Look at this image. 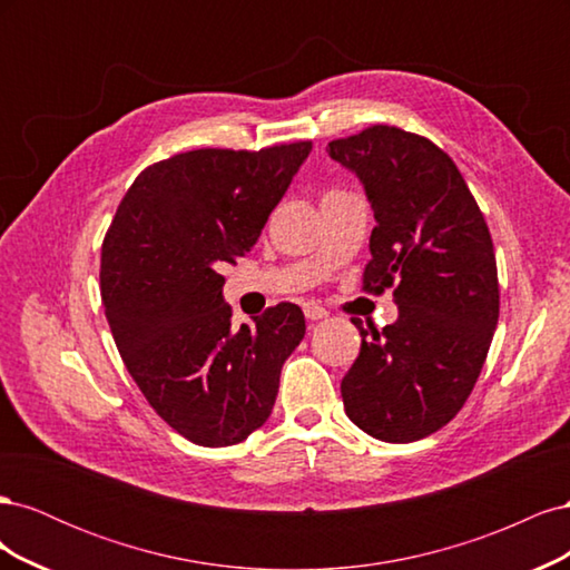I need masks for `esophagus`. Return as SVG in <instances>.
I'll return each instance as SVG.
<instances>
[{"label":"esophagus","instance_id":"obj_1","mask_svg":"<svg viewBox=\"0 0 570 570\" xmlns=\"http://www.w3.org/2000/svg\"><path fill=\"white\" fill-rule=\"evenodd\" d=\"M304 316H306L308 321H321V318L327 316V312H325V308H323L318 302H306V304H304Z\"/></svg>","mask_w":570,"mask_h":570}]
</instances>
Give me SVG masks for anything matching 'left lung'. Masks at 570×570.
Listing matches in <instances>:
<instances>
[{
    "mask_svg": "<svg viewBox=\"0 0 570 570\" xmlns=\"http://www.w3.org/2000/svg\"><path fill=\"white\" fill-rule=\"evenodd\" d=\"M327 157L358 178L375 218L364 287L400 316L361 333L342 377L344 411L383 442H416L450 423L478 381L499 318L494 247L456 164L390 126L333 140Z\"/></svg>",
    "mask_w": 570,
    "mask_h": 570,
    "instance_id": "8db88e82",
    "label": "left lung"
}]
</instances>
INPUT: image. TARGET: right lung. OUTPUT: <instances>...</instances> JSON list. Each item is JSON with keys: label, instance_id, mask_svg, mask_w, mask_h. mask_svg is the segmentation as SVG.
Returning <instances> with one entry per match:
<instances>
[{"label": "right lung", "instance_id": "1", "mask_svg": "<svg viewBox=\"0 0 570 570\" xmlns=\"http://www.w3.org/2000/svg\"><path fill=\"white\" fill-rule=\"evenodd\" d=\"M312 142L195 149L142 170L101 245V299L120 358L151 409L202 446L262 428L306 333L297 304L233 327L223 264L247 254Z\"/></svg>", "mask_w": 570, "mask_h": 570}]
</instances>
